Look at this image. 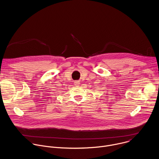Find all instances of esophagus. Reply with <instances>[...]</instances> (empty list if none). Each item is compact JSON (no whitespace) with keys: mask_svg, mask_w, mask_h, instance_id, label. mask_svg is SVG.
<instances>
[{"mask_svg":"<svg viewBox=\"0 0 159 159\" xmlns=\"http://www.w3.org/2000/svg\"><path fill=\"white\" fill-rule=\"evenodd\" d=\"M74 84H75V85L76 86H78V85L80 84V82H79V81H75V82H74Z\"/></svg>","mask_w":159,"mask_h":159,"instance_id":"obj_1","label":"esophagus"}]
</instances>
